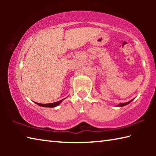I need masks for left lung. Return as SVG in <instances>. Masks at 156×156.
Listing matches in <instances>:
<instances>
[{
  "instance_id": "1",
  "label": "left lung",
  "mask_w": 156,
  "mask_h": 156,
  "mask_svg": "<svg viewBox=\"0 0 156 156\" xmlns=\"http://www.w3.org/2000/svg\"><path fill=\"white\" fill-rule=\"evenodd\" d=\"M132 100H130V101H129L128 102H125V103H120V105H117L118 107H123V106H125V105H128L129 102H131Z\"/></svg>"
}]
</instances>
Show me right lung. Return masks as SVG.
<instances>
[{"instance_id":"add662e5","label":"right lung","mask_w":156,"mask_h":156,"mask_svg":"<svg viewBox=\"0 0 156 156\" xmlns=\"http://www.w3.org/2000/svg\"><path fill=\"white\" fill-rule=\"evenodd\" d=\"M64 99L60 100V101L55 102H53V103H49V104H41V103H38V102H35V103L39 105V106L43 107H55L58 106V105H59L60 104V102H61Z\"/></svg>"}]
</instances>
